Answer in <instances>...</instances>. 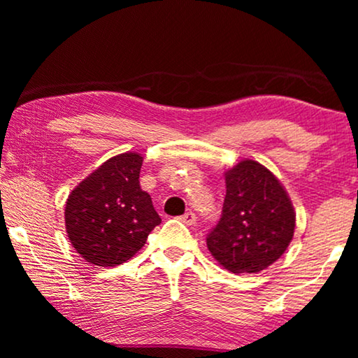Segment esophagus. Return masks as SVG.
Wrapping results in <instances>:
<instances>
[{"instance_id": "obj_1", "label": "esophagus", "mask_w": 358, "mask_h": 358, "mask_svg": "<svg viewBox=\"0 0 358 358\" xmlns=\"http://www.w3.org/2000/svg\"><path fill=\"white\" fill-rule=\"evenodd\" d=\"M179 220H180V222H182V223H185V224H194L195 220H197V217H195L194 212H187V213H184L182 217H180Z\"/></svg>"}]
</instances>
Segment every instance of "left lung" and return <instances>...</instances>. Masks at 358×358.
I'll return each instance as SVG.
<instances>
[{
    "label": "left lung",
    "mask_w": 358,
    "mask_h": 358,
    "mask_svg": "<svg viewBox=\"0 0 358 358\" xmlns=\"http://www.w3.org/2000/svg\"><path fill=\"white\" fill-rule=\"evenodd\" d=\"M227 195L207 246L233 273H256L277 261L295 233V210L266 166L244 159L227 171Z\"/></svg>",
    "instance_id": "left-lung-1"
}]
</instances>
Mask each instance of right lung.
I'll return each instance as SVG.
<instances>
[{
  "label": "right lung",
  "mask_w": 358,
  "mask_h": 358,
  "mask_svg": "<svg viewBox=\"0 0 358 358\" xmlns=\"http://www.w3.org/2000/svg\"><path fill=\"white\" fill-rule=\"evenodd\" d=\"M141 164L138 153L117 155L68 195V238L87 262L101 267L127 262L161 223L150 194L140 187Z\"/></svg>",
  "instance_id": "right-lung-1"
}]
</instances>
